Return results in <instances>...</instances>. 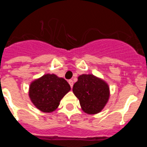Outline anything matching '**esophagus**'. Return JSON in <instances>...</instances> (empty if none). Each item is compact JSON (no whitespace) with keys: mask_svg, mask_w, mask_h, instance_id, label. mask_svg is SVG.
I'll return each mask as SVG.
<instances>
[{"mask_svg":"<svg viewBox=\"0 0 147 147\" xmlns=\"http://www.w3.org/2000/svg\"><path fill=\"white\" fill-rule=\"evenodd\" d=\"M68 83H69L70 86H71V88H73V85H74V82H73V80H68Z\"/></svg>","mask_w":147,"mask_h":147,"instance_id":"34e87169","label":"esophagus"}]
</instances>
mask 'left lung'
Here are the masks:
<instances>
[{"label":"left lung","mask_w":147,"mask_h":147,"mask_svg":"<svg viewBox=\"0 0 147 147\" xmlns=\"http://www.w3.org/2000/svg\"><path fill=\"white\" fill-rule=\"evenodd\" d=\"M73 92L80 100L82 110L88 114L101 112L110 97L108 85L93 74H82L73 87Z\"/></svg>","instance_id":"1"}]
</instances>
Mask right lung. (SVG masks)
<instances>
[{
	"mask_svg": "<svg viewBox=\"0 0 147 147\" xmlns=\"http://www.w3.org/2000/svg\"><path fill=\"white\" fill-rule=\"evenodd\" d=\"M70 90V85L65 79L47 74L31 83L28 95L37 109L51 113L57 108L61 99Z\"/></svg>",
	"mask_w": 147,
	"mask_h": 147,
	"instance_id": "1",
	"label": "right lung"
}]
</instances>
